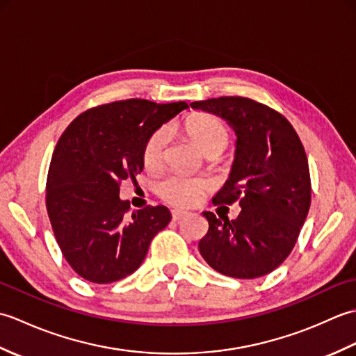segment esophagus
Masks as SVG:
<instances>
[{
  "instance_id": "34e87169",
  "label": "esophagus",
  "mask_w": 356,
  "mask_h": 356,
  "mask_svg": "<svg viewBox=\"0 0 356 356\" xmlns=\"http://www.w3.org/2000/svg\"><path fill=\"white\" fill-rule=\"evenodd\" d=\"M171 214H172V220H176V222L182 220L184 217L188 216V213H186V211H184V209H172Z\"/></svg>"
}]
</instances>
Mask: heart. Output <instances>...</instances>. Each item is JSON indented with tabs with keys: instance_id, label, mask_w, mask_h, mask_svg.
<instances>
[{
	"instance_id": "1",
	"label": "heart",
	"mask_w": 356,
	"mask_h": 356,
	"mask_svg": "<svg viewBox=\"0 0 356 356\" xmlns=\"http://www.w3.org/2000/svg\"><path fill=\"white\" fill-rule=\"evenodd\" d=\"M184 130L207 156H220L228 148L231 136L228 128L211 115H194L184 120ZM168 133L165 128H157L149 134L142 151L145 168L153 171L162 165L165 157ZM211 190V184L205 179L188 176L184 172H172L157 184V194L174 207H191L197 203L203 194Z\"/></svg>"
}]
</instances>
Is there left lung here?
I'll list each match as a JSON object with an SVG mask.
<instances>
[{"label": "left lung", "instance_id": "obj_1", "mask_svg": "<svg viewBox=\"0 0 356 356\" xmlns=\"http://www.w3.org/2000/svg\"><path fill=\"white\" fill-rule=\"evenodd\" d=\"M191 107L225 119L237 134L229 179L213 203L238 202L241 211L236 220L203 213L209 228L200 255L223 275H266L291 254L311 207L303 143L283 115L249 97H213Z\"/></svg>", "mask_w": 356, "mask_h": 356}]
</instances>
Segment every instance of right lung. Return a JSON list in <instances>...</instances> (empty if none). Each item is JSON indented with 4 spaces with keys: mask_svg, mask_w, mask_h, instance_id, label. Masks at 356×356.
<instances>
[{
    "mask_svg": "<svg viewBox=\"0 0 356 356\" xmlns=\"http://www.w3.org/2000/svg\"><path fill=\"white\" fill-rule=\"evenodd\" d=\"M186 102L127 99L90 108L73 120L53 151L45 205L72 269L92 283L122 280L140 266L149 241L171 220L166 207L130 211L119 197L124 180L143 170L149 134Z\"/></svg>",
    "mask_w": 356,
    "mask_h": 356,
    "instance_id": "obj_1",
    "label": "right lung"
}]
</instances>
